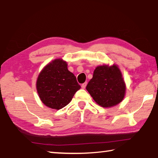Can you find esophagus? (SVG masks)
<instances>
[{
    "label": "esophagus",
    "instance_id": "esophagus-1",
    "mask_svg": "<svg viewBox=\"0 0 158 158\" xmlns=\"http://www.w3.org/2000/svg\"><path fill=\"white\" fill-rule=\"evenodd\" d=\"M86 85H87V82H85V83H84V84H82V85H81L82 89H84L85 88V86H86Z\"/></svg>",
    "mask_w": 158,
    "mask_h": 158
}]
</instances>
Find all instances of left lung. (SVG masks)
Segmentation results:
<instances>
[{"label":"left lung","instance_id":"1","mask_svg":"<svg viewBox=\"0 0 158 158\" xmlns=\"http://www.w3.org/2000/svg\"><path fill=\"white\" fill-rule=\"evenodd\" d=\"M125 89L121 70L116 65L98 66L86 85V90L93 100L102 107H111L121 102Z\"/></svg>","mask_w":158,"mask_h":158}]
</instances>
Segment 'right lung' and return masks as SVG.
Here are the masks:
<instances>
[{"label":"right lung","instance_id":"add662e5","mask_svg":"<svg viewBox=\"0 0 158 158\" xmlns=\"http://www.w3.org/2000/svg\"><path fill=\"white\" fill-rule=\"evenodd\" d=\"M36 88L44 105L60 109L70 102L81 86L74 74L68 70L67 63L59 58L43 68L37 77Z\"/></svg>","mask_w":158,"mask_h":158}]
</instances>
